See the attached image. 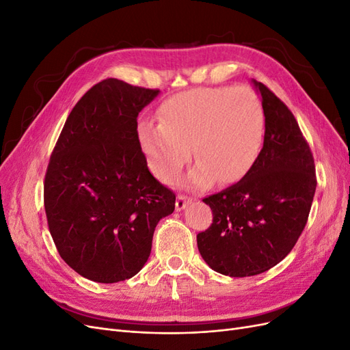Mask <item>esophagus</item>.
<instances>
[{
	"mask_svg": "<svg viewBox=\"0 0 350 350\" xmlns=\"http://www.w3.org/2000/svg\"><path fill=\"white\" fill-rule=\"evenodd\" d=\"M191 203H193V198H188L187 196H178L175 208H176V211H183L188 204H191Z\"/></svg>",
	"mask_w": 350,
	"mask_h": 350,
	"instance_id": "obj_1",
	"label": "esophagus"
}]
</instances>
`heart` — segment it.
Listing matches in <instances>:
<instances>
[{"mask_svg": "<svg viewBox=\"0 0 350 350\" xmlns=\"http://www.w3.org/2000/svg\"><path fill=\"white\" fill-rule=\"evenodd\" d=\"M264 139V111L247 88L197 89L167 99L159 125L142 122L139 142L153 175L172 183L191 157L185 184H234L256 165Z\"/></svg>", "mask_w": 350, "mask_h": 350, "instance_id": "1", "label": "heart"}]
</instances>
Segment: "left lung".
Masks as SVG:
<instances>
[{
  "mask_svg": "<svg viewBox=\"0 0 350 350\" xmlns=\"http://www.w3.org/2000/svg\"><path fill=\"white\" fill-rule=\"evenodd\" d=\"M264 143L251 172L203 201L213 224L197 235L210 269L230 278L264 273L295 247L308 220L317 179L314 157L293 113L262 83Z\"/></svg>",
  "mask_w": 350,
  "mask_h": 350,
  "instance_id": "1",
  "label": "left lung"
}]
</instances>
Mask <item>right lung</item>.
Listing matches in <instances>:
<instances>
[{
    "label": "right lung",
    "instance_id": "add662e5",
    "mask_svg": "<svg viewBox=\"0 0 350 350\" xmlns=\"http://www.w3.org/2000/svg\"><path fill=\"white\" fill-rule=\"evenodd\" d=\"M159 90L107 79L77 102L45 175L49 232L61 258L80 276L116 283L139 273L159 220L175 194L150 174L137 116Z\"/></svg>",
    "mask_w": 350,
    "mask_h": 350
}]
</instances>
